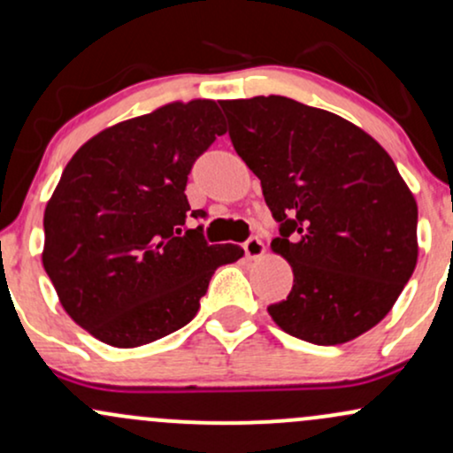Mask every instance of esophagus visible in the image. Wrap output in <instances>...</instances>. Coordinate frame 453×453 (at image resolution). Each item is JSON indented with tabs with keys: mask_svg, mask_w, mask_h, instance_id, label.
<instances>
[{
	"mask_svg": "<svg viewBox=\"0 0 453 453\" xmlns=\"http://www.w3.org/2000/svg\"><path fill=\"white\" fill-rule=\"evenodd\" d=\"M264 251H266V247H264V242L259 241L257 236H251L247 242H244V253H247L249 259L262 257Z\"/></svg>",
	"mask_w": 453,
	"mask_h": 453,
	"instance_id": "1",
	"label": "esophagus"
}]
</instances>
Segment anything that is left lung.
I'll return each mask as SVG.
<instances>
[{"mask_svg":"<svg viewBox=\"0 0 453 453\" xmlns=\"http://www.w3.org/2000/svg\"><path fill=\"white\" fill-rule=\"evenodd\" d=\"M236 153L280 223L294 288L280 330L341 345L392 311L418 264V204L388 150L347 119L283 96L221 100Z\"/></svg>","mask_w":453,"mask_h":453,"instance_id":"1","label":"left lung"}]
</instances>
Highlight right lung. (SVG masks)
Wrapping results in <instances>:
<instances>
[{
  "instance_id": "add662e5",
  "label": "right lung",
  "mask_w": 453,
  "mask_h": 453,
  "mask_svg": "<svg viewBox=\"0 0 453 453\" xmlns=\"http://www.w3.org/2000/svg\"><path fill=\"white\" fill-rule=\"evenodd\" d=\"M226 134L212 100L170 102L102 129L67 161L44 211L42 264L64 311L119 349L189 324L217 268L244 256L187 217L194 161Z\"/></svg>"
}]
</instances>
